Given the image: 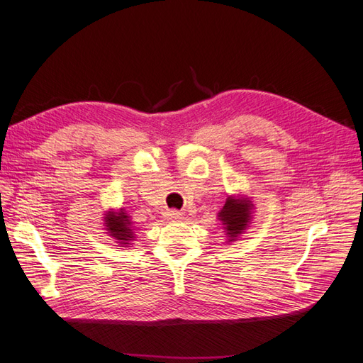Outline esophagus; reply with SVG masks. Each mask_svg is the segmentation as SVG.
<instances>
[{
    "mask_svg": "<svg viewBox=\"0 0 363 363\" xmlns=\"http://www.w3.org/2000/svg\"><path fill=\"white\" fill-rule=\"evenodd\" d=\"M167 218L169 219V221H177V219H182V213L177 211H169V212H167Z\"/></svg>",
    "mask_w": 363,
    "mask_h": 363,
    "instance_id": "1",
    "label": "esophagus"
}]
</instances>
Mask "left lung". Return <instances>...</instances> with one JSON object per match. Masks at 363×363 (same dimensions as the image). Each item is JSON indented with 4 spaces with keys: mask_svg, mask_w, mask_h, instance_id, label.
<instances>
[{
    "mask_svg": "<svg viewBox=\"0 0 363 363\" xmlns=\"http://www.w3.org/2000/svg\"><path fill=\"white\" fill-rule=\"evenodd\" d=\"M255 204L247 195H228L225 204L218 212V219L221 221L224 228V235L227 238L225 242H235L239 240L252 221V212Z\"/></svg>",
    "mask_w": 363,
    "mask_h": 363,
    "instance_id": "left-lung-1",
    "label": "left lung"
}]
</instances>
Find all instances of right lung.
I'll return each mask as SVG.
<instances>
[{
	"mask_svg": "<svg viewBox=\"0 0 363 363\" xmlns=\"http://www.w3.org/2000/svg\"><path fill=\"white\" fill-rule=\"evenodd\" d=\"M106 233L116 240L121 247H130L136 238V227L131 223L125 208H108L104 213Z\"/></svg>",
	"mask_w": 363,
	"mask_h": 363,
	"instance_id": "obj_1",
	"label": "right lung"
}]
</instances>
